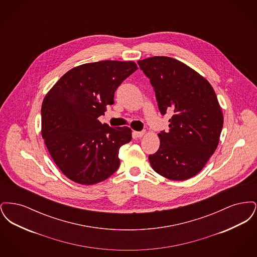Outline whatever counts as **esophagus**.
<instances>
[{
  "label": "esophagus",
  "mask_w": 257,
  "mask_h": 257,
  "mask_svg": "<svg viewBox=\"0 0 257 257\" xmlns=\"http://www.w3.org/2000/svg\"><path fill=\"white\" fill-rule=\"evenodd\" d=\"M145 131H140V132H138V131H134L133 132V134H134L135 137L136 138H142L144 135H145Z\"/></svg>",
  "instance_id": "obj_1"
}]
</instances>
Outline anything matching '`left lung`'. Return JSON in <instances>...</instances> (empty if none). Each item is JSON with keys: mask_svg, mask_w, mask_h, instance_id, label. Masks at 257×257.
I'll return each mask as SVG.
<instances>
[{"mask_svg": "<svg viewBox=\"0 0 257 257\" xmlns=\"http://www.w3.org/2000/svg\"><path fill=\"white\" fill-rule=\"evenodd\" d=\"M155 91L163 115L172 110L169 132L161 131L160 147L148 159L160 175L175 181L195 176L219 145L223 116L207 80L170 57L138 61Z\"/></svg>", "mask_w": 257, "mask_h": 257, "instance_id": "obj_1", "label": "left lung"}]
</instances>
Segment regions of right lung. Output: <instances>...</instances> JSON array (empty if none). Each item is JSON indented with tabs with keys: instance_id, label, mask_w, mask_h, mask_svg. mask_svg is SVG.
Instances as JSON below:
<instances>
[{
	"instance_id": "right-lung-1",
	"label": "right lung",
	"mask_w": 257,
	"mask_h": 257,
	"mask_svg": "<svg viewBox=\"0 0 257 257\" xmlns=\"http://www.w3.org/2000/svg\"><path fill=\"white\" fill-rule=\"evenodd\" d=\"M138 69L133 61H102L74 67L50 89L41 107V134L61 172L82 185L99 183L117 171L119 148L131 129L97 118L114 103L116 88Z\"/></svg>"
}]
</instances>
